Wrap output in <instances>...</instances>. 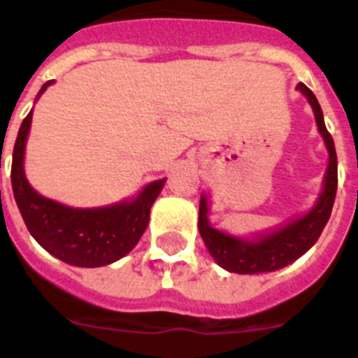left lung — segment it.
I'll return each instance as SVG.
<instances>
[{
  "mask_svg": "<svg viewBox=\"0 0 358 358\" xmlns=\"http://www.w3.org/2000/svg\"><path fill=\"white\" fill-rule=\"evenodd\" d=\"M295 89L310 103L317 131L327 148L329 163L323 174L322 191L314 206L305 213L284 221L275 229L260 230L249 236H234L227 230L215 229L210 223V199L206 193H202L201 206H199V232L208 252L217 262V266L230 273L256 275V273L277 271L289 266L316 243L333 212L334 196L338 187V163H336L334 141L325 128L323 111L314 92L305 83H299Z\"/></svg>",
  "mask_w": 358,
  "mask_h": 358,
  "instance_id": "8db88e82",
  "label": "left lung"
}]
</instances>
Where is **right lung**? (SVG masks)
<instances>
[{
	"label": "right lung",
	"mask_w": 358,
	"mask_h": 358,
	"mask_svg": "<svg viewBox=\"0 0 358 358\" xmlns=\"http://www.w3.org/2000/svg\"><path fill=\"white\" fill-rule=\"evenodd\" d=\"M52 83L53 80L42 85L35 102ZM31 120L33 109L20 126L10 169L14 201L29 234L42 249L70 266L102 267L120 260L139 243L150 221L152 204L167 178L154 180L137 195L108 206L74 208L52 201L33 189L25 178V143L29 137Z\"/></svg>",
	"instance_id": "1"
}]
</instances>
